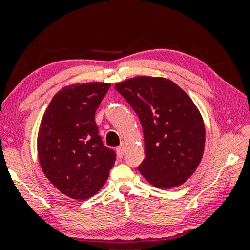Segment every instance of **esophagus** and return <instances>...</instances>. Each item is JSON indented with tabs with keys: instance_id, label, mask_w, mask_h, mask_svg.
Here are the masks:
<instances>
[{
	"instance_id": "1",
	"label": "esophagus",
	"mask_w": 250,
	"mask_h": 250,
	"mask_svg": "<svg viewBox=\"0 0 250 250\" xmlns=\"http://www.w3.org/2000/svg\"><path fill=\"white\" fill-rule=\"evenodd\" d=\"M116 152H117V156L119 157V158H122V157L124 156L125 152H126V146H118V148L116 149Z\"/></svg>"
}]
</instances>
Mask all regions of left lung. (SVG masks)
Wrapping results in <instances>:
<instances>
[{
    "label": "left lung",
    "instance_id": "obj_1",
    "mask_svg": "<svg viewBox=\"0 0 250 250\" xmlns=\"http://www.w3.org/2000/svg\"><path fill=\"white\" fill-rule=\"evenodd\" d=\"M141 123L146 158L138 167L158 189L179 187L203 159L206 131L191 98L165 77L135 76L115 84Z\"/></svg>",
    "mask_w": 250,
    "mask_h": 250
}]
</instances>
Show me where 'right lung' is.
Returning <instances> with one entry per match:
<instances>
[{
    "instance_id": "add662e5",
    "label": "right lung",
    "mask_w": 250,
    "mask_h": 250,
    "mask_svg": "<svg viewBox=\"0 0 250 250\" xmlns=\"http://www.w3.org/2000/svg\"><path fill=\"white\" fill-rule=\"evenodd\" d=\"M110 84H74L61 88L44 112L37 134L43 173L71 199L94 196L108 180L116 153L101 141L94 115Z\"/></svg>"
}]
</instances>
